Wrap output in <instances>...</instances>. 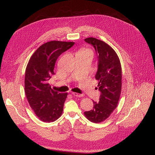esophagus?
Masks as SVG:
<instances>
[{
  "mask_svg": "<svg viewBox=\"0 0 155 155\" xmlns=\"http://www.w3.org/2000/svg\"><path fill=\"white\" fill-rule=\"evenodd\" d=\"M72 94H73V95L76 96V97H82L83 96L82 94H80L76 93V92H72Z\"/></svg>",
  "mask_w": 155,
  "mask_h": 155,
  "instance_id": "esophagus-1",
  "label": "esophagus"
}]
</instances>
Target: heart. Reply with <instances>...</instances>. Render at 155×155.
Masks as SVG:
<instances>
[{
  "label": "heart",
  "mask_w": 155,
  "mask_h": 155,
  "mask_svg": "<svg viewBox=\"0 0 155 155\" xmlns=\"http://www.w3.org/2000/svg\"><path fill=\"white\" fill-rule=\"evenodd\" d=\"M81 54H90L93 56L92 51L88 50V49H82V50H81L77 53V55H81Z\"/></svg>",
  "instance_id": "1"
}]
</instances>
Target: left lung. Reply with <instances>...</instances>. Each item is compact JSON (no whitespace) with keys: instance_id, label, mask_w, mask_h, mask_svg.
Masks as SVG:
<instances>
[{"instance_id":"1","label":"left lung","mask_w":155,"mask_h":155,"mask_svg":"<svg viewBox=\"0 0 155 155\" xmlns=\"http://www.w3.org/2000/svg\"><path fill=\"white\" fill-rule=\"evenodd\" d=\"M85 41L94 47L98 56L95 79L101 95L99 102L93 101V109L84 114L92 123H99L107 119L117 105L122 87L121 65L117 53L107 43L95 38H87Z\"/></svg>"}]
</instances>
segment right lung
Wrapping results in <instances>:
<instances>
[{
  "mask_svg": "<svg viewBox=\"0 0 155 155\" xmlns=\"http://www.w3.org/2000/svg\"><path fill=\"white\" fill-rule=\"evenodd\" d=\"M74 44L60 41L47 42L37 49L28 63L24 90L31 107L43 122H53L62 114L68 94L53 90L48 80L54 74L57 58Z\"/></svg>",
  "mask_w": 155,
  "mask_h": 155,
  "instance_id": "right-lung-1",
  "label": "right lung"
}]
</instances>
